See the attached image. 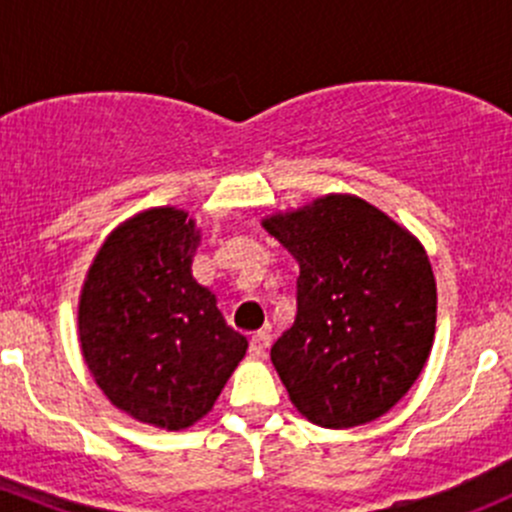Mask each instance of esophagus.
<instances>
[{"label": "esophagus", "mask_w": 512, "mask_h": 512, "mask_svg": "<svg viewBox=\"0 0 512 512\" xmlns=\"http://www.w3.org/2000/svg\"><path fill=\"white\" fill-rule=\"evenodd\" d=\"M267 349H270V334L262 332V329H260V332L252 334V337H250V354L260 359V356L267 354Z\"/></svg>", "instance_id": "1"}]
</instances>
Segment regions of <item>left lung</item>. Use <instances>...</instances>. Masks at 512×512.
<instances>
[{
    "mask_svg": "<svg viewBox=\"0 0 512 512\" xmlns=\"http://www.w3.org/2000/svg\"><path fill=\"white\" fill-rule=\"evenodd\" d=\"M297 257V317L272 364L299 414L352 428L391 409L436 332V280L414 237L354 195L265 220Z\"/></svg>",
    "mask_w": 512,
    "mask_h": 512,
    "instance_id": "8db88e82",
    "label": "left lung"
}]
</instances>
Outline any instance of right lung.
Segmentation results:
<instances>
[{
	"mask_svg": "<svg viewBox=\"0 0 512 512\" xmlns=\"http://www.w3.org/2000/svg\"><path fill=\"white\" fill-rule=\"evenodd\" d=\"M198 240L183 210L136 215L103 242L79 304L81 349L103 394L168 431L213 409L247 349L193 280Z\"/></svg>",
	"mask_w": 512,
	"mask_h": 512,
	"instance_id": "right-lung-1",
	"label": "right lung"
}]
</instances>
